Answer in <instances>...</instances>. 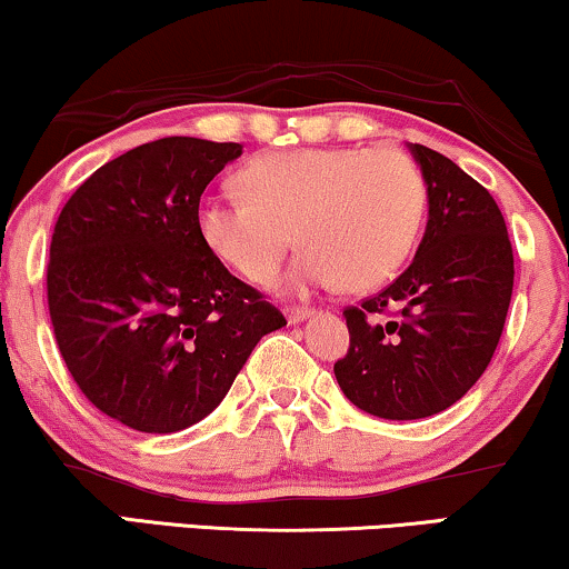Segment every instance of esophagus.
Here are the masks:
<instances>
[{"label": "esophagus", "instance_id": "1", "mask_svg": "<svg viewBox=\"0 0 569 569\" xmlns=\"http://www.w3.org/2000/svg\"><path fill=\"white\" fill-rule=\"evenodd\" d=\"M310 316L312 308H308V305H290V308H287V320H290V323H300V320Z\"/></svg>", "mask_w": 569, "mask_h": 569}]
</instances>
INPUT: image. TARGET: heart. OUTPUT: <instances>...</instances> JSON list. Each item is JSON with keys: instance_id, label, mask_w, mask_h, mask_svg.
<instances>
[{"instance_id": "heart-1", "label": "heart", "mask_w": 569, "mask_h": 569, "mask_svg": "<svg viewBox=\"0 0 569 569\" xmlns=\"http://www.w3.org/2000/svg\"><path fill=\"white\" fill-rule=\"evenodd\" d=\"M243 192L204 194L197 230L204 246L251 282L274 277L295 241V290L341 279L351 290L382 284L413 251L426 212L421 169L398 148H300L261 156L241 174Z\"/></svg>"}]
</instances>
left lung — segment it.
Masks as SVG:
<instances>
[{
	"label": "left lung",
	"instance_id": "left-lung-1",
	"mask_svg": "<svg viewBox=\"0 0 569 569\" xmlns=\"http://www.w3.org/2000/svg\"><path fill=\"white\" fill-rule=\"evenodd\" d=\"M428 184L413 264L343 310L349 351L333 365L353 406L416 421L455 406L488 369L513 295V249L492 194L455 161L410 146Z\"/></svg>",
	"mask_w": 569,
	"mask_h": 569
}]
</instances>
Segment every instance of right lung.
<instances>
[{"mask_svg":"<svg viewBox=\"0 0 569 569\" xmlns=\"http://www.w3.org/2000/svg\"><path fill=\"white\" fill-rule=\"evenodd\" d=\"M241 143L171 136L107 161L63 204L48 310L73 382L104 416L174 433L220 406L261 336L287 326L197 230Z\"/></svg>","mask_w":569,"mask_h":569,"instance_id":"add662e5","label":"right lung"}]
</instances>
